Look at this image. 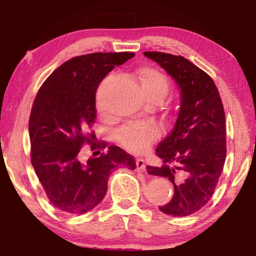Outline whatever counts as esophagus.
<instances>
[{"label": "esophagus", "instance_id": "esophagus-1", "mask_svg": "<svg viewBox=\"0 0 256 256\" xmlns=\"http://www.w3.org/2000/svg\"><path fill=\"white\" fill-rule=\"evenodd\" d=\"M136 168L138 170H144L146 169V163L143 158H136Z\"/></svg>", "mask_w": 256, "mask_h": 256}]
</instances>
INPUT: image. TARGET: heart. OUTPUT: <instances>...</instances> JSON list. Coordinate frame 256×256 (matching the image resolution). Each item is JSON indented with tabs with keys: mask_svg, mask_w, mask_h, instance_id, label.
Wrapping results in <instances>:
<instances>
[{
	"mask_svg": "<svg viewBox=\"0 0 256 256\" xmlns=\"http://www.w3.org/2000/svg\"><path fill=\"white\" fill-rule=\"evenodd\" d=\"M142 88L149 99H163L169 92V80L163 73L152 68H142L138 73ZM157 126L152 121H136L121 127L115 134L116 141L124 149L142 152L158 138Z\"/></svg>",
	"mask_w": 256,
	"mask_h": 256,
	"instance_id": "b5f03b06",
	"label": "heart"
}]
</instances>
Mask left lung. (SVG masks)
Listing matches in <instances>:
<instances>
[{"label":"left lung","mask_w":256,"mask_h":256,"mask_svg":"<svg viewBox=\"0 0 256 256\" xmlns=\"http://www.w3.org/2000/svg\"><path fill=\"white\" fill-rule=\"evenodd\" d=\"M180 86V108L172 130L156 148L160 166H146L150 174L174 184V197L158 206L166 214L186 216L212 198L226 158V120L222 98L208 73L182 56L144 52Z\"/></svg>","instance_id":"8db88e82"}]
</instances>
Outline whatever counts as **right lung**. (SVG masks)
I'll return each mask as SVG.
<instances>
[{
	"label": "right lung",
	"mask_w": 256,
	"mask_h": 256,
	"mask_svg": "<svg viewBox=\"0 0 256 256\" xmlns=\"http://www.w3.org/2000/svg\"><path fill=\"white\" fill-rule=\"evenodd\" d=\"M134 52H96L74 57L54 70L34 98L29 118L31 163L48 200L59 211L84 214L107 192L112 170H134V157L120 146H108L99 157L82 160V148L104 149L90 130L96 124V93L115 66ZM96 154V152H94Z\"/></svg>",
	"instance_id": "obj_1"
}]
</instances>
